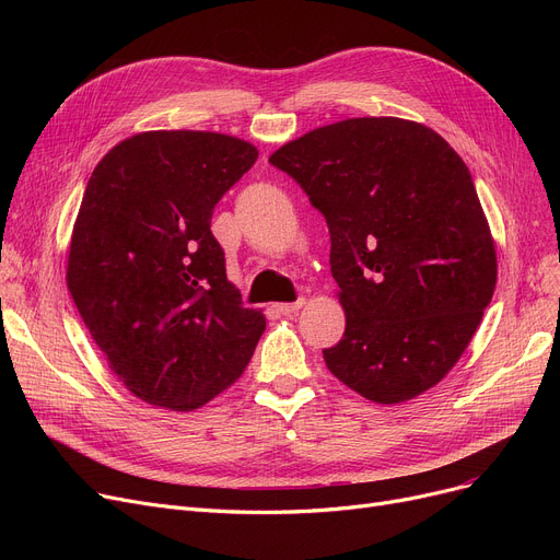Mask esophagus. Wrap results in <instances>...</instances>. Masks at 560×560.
<instances>
[{"label":"esophagus","instance_id":"esophagus-1","mask_svg":"<svg viewBox=\"0 0 560 560\" xmlns=\"http://www.w3.org/2000/svg\"><path fill=\"white\" fill-rule=\"evenodd\" d=\"M306 302H304V298H300L298 302H290V304H279L277 306V311L281 313V315H292V313H298L302 306H304Z\"/></svg>","mask_w":560,"mask_h":560}]
</instances>
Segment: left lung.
<instances>
[{
  "instance_id": "left-lung-1",
  "label": "left lung",
  "mask_w": 560,
  "mask_h": 560,
  "mask_svg": "<svg viewBox=\"0 0 560 560\" xmlns=\"http://www.w3.org/2000/svg\"><path fill=\"white\" fill-rule=\"evenodd\" d=\"M325 215L345 334L322 351L336 378L376 404L435 386L472 340L497 254L472 174L433 129L351 117L270 156Z\"/></svg>"
}]
</instances>
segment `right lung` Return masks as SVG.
Listing matches in <instances>:
<instances>
[{
    "mask_svg": "<svg viewBox=\"0 0 560 560\" xmlns=\"http://www.w3.org/2000/svg\"><path fill=\"white\" fill-rule=\"evenodd\" d=\"M254 144L213 131L136 133L97 163L74 222L68 288L138 399L195 410L238 378L265 317L226 279L211 231Z\"/></svg>",
    "mask_w": 560,
    "mask_h": 560,
    "instance_id": "obj_1",
    "label": "right lung"
}]
</instances>
